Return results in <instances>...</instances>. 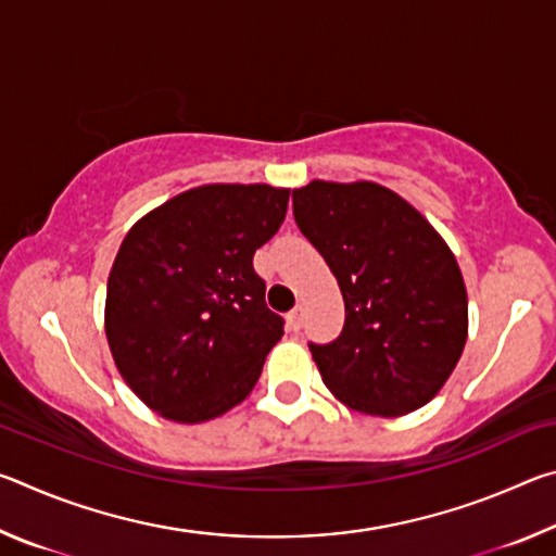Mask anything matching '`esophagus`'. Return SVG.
<instances>
[{
    "label": "esophagus",
    "instance_id": "esophagus-1",
    "mask_svg": "<svg viewBox=\"0 0 556 556\" xmlns=\"http://www.w3.org/2000/svg\"><path fill=\"white\" fill-rule=\"evenodd\" d=\"M287 321H289V328H291V331H299L301 324H304V308H301V306L291 308L289 316H287Z\"/></svg>",
    "mask_w": 556,
    "mask_h": 556
}]
</instances>
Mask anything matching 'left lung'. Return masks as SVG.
<instances>
[{"mask_svg":"<svg viewBox=\"0 0 556 556\" xmlns=\"http://www.w3.org/2000/svg\"><path fill=\"white\" fill-rule=\"evenodd\" d=\"M294 220L345 301L341 336L308 343L324 384L355 412L402 417L454 372L468 296L444 238L414 205L372 181L294 188Z\"/></svg>","mask_w":556,"mask_h":556,"instance_id":"left-lung-1","label":"left lung"}]
</instances>
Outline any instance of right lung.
<instances>
[{"mask_svg": "<svg viewBox=\"0 0 556 556\" xmlns=\"http://www.w3.org/2000/svg\"><path fill=\"white\" fill-rule=\"evenodd\" d=\"M289 188L208 184L131 225L108 279L105 333L131 392L178 425L220 417L285 336L252 257L285 223Z\"/></svg>", "mask_w": 556, "mask_h": 556, "instance_id": "add662e5", "label": "right lung"}]
</instances>
